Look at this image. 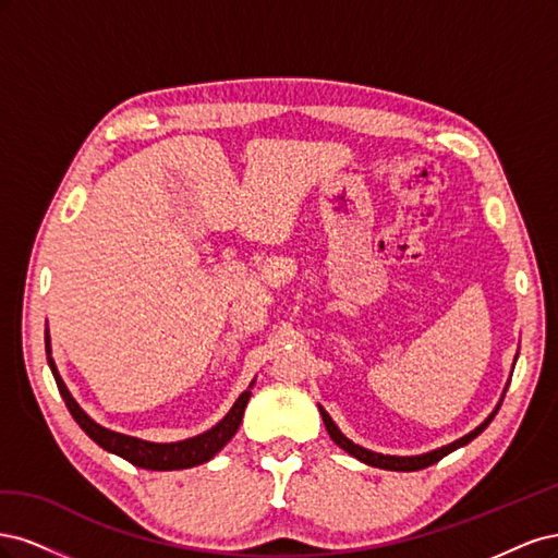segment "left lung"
I'll use <instances>...</instances> for the list:
<instances>
[{
	"label": "left lung",
	"instance_id": "obj_1",
	"mask_svg": "<svg viewBox=\"0 0 558 558\" xmlns=\"http://www.w3.org/2000/svg\"><path fill=\"white\" fill-rule=\"evenodd\" d=\"M505 398V396H502ZM498 410H500V402H498V408L488 414L482 424L472 430V433H468V435H463L461 440H456V442H451V445H447V447H440V449H435V451H428V453H418V456H388V453H377V451H369V449H365V447H361V445H356V442H351L349 437L335 426V421L330 418V414L320 408L318 404V412H320V416H324V424H326V430H328V435L332 437V442L337 445V447H342L347 453H351L353 459H359V461H363V463H367V465H373V468H381V470H396V472H414V470H424V468H428V465H433V463H437L440 459H445L447 453H451V451H456L459 447H465L468 442H472L475 440V437L492 424L494 421V416L498 414Z\"/></svg>",
	"mask_w": 558,
	"mask_h": 558
}]
</instances>
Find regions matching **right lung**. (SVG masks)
<instances>
[{"label": "right lung", "mask_w": 558, "mask_h": 558, "mask_svg": "<svg viewBox=\"0 0 558 558\" xmlns=\"http://www.w3.org/2000/svg\"><path fill=\"white\" fill-rule=\"evenodd\" d=\"M46 356H48L50 373H53V377H56V384L60 388V396L66 404V410H70V414L74 416L81 430H86L90 440L97 442L102 449L121 456V459L130 461L132 465L146 468V470H183V468H193V465L207 463L209 459H214V456L230 442V437L238 433V428L242 424V416H244V408L251 398V386H253V381H251L246 391L238 400H234L232 410L221 421H218L214 428L205 430L202 435L189 437V440H181V442H148V440H140V437L123 435V433H116V430L99 426L78 408V402L72 398L70 391H66V386L56 367V361L50 359L48 330H46Z\"/></svg>", "instance_id": "add662e5"}]
</instances>
